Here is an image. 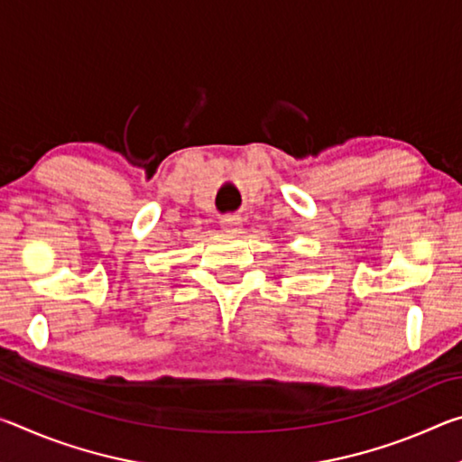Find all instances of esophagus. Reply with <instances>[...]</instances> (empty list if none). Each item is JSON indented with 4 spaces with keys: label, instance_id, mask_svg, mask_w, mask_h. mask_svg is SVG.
<instances>
[{
    "label": "esophagus",
    "instance_id": "1",
    "mask_svg": "<svg viewBox=\"0 0 462 462\" xmlns=\"http://www.w3.org/2000/svg\"><path fill=\"white\" fill-rule=\"evenodd\" d=\"M220 226L230 234H238L242 228V217L236 214H228V216H222L220 217Z\"/></svg>",
    "mask_w": 462,
    "mask_h": 462
}]
</instances>
